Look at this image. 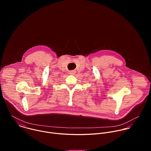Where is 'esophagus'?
Returning a JSON list of instances; mask_svg holds the SVG:
<instances>
[{"label":"esophagus","mask_w":151,"mask_h":151,"mask_svg":"<svg viewBox=\"0 0 151 151\" xmlns=\"http://www.w3.org/2000/svg\"><path fill=\"white\" fill-rule=\"evenodd\" d=\"M75 73H76V71H75V70H70V71H69V74H70V75H74Z\"/></svg>","instance_id":"1"}]
</instances>
